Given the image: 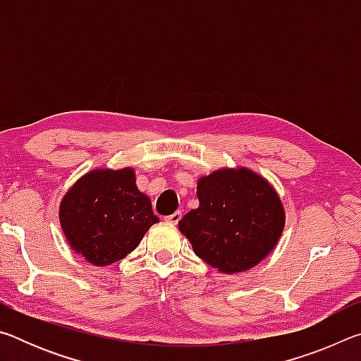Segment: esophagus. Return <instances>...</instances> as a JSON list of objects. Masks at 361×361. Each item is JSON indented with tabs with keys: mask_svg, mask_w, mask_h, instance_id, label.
<instances>
[{
	"mask_svg": "<svg viewBox=\"0 0 361 361\" xmlns=\"http://www.w3.org/2000/svg\"><path fill=\"white\" fill-rule=\"evenodd\" d=\"M181 219V212H175L172 215L166 216V221L170 224H178V221Z\"/></svg>",
	"mask_w": 361,
	"mask_h": 361,
	"instance_id": "esophagus-1",
	"label": "esophagus"
}]
</instances>
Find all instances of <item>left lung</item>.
Instances as JSON below:
<instances>
[{"label": "left lung", "instance_id": "8db88e82", "mask_svg": "<svg viewBox=\"0 0 361 361\" xmlns=\"http://www.w3.org/2000/svg\"><path fill=\"white\" fill-rule=\"evenodd\" d=\"M199 207L178 228L194 253L224 274L248 271L282 235L285 210L279 194L250 169H221L197 181Z\"/></svg>", "mask_w": 361, "mask_h": 361}]
</instances>
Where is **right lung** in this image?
Masks as SVG:
<instances>
[{
  "label": "right lung",
  "instance_id": "add662e5",
  "mask_svg": "<svg viewBox=\"0 0 361 361\" xmlns=\"http://www.w3.org/2000/svg\"><path fill=\"white\" fill-rule=\"evenodd\" d=\"M59 218L70 247L94 266L126 258L159 223L130 167L85 173L65 194Z\"/></svg>",
  "mask_w": 361,
  "mask_h": 361
}]
</instances>
